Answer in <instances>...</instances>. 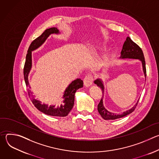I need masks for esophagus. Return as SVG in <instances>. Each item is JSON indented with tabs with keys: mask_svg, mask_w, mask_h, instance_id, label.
I'll use <instances>...</instances> for the list:
<instances>
[{
	"mask_svg": "<svg viewBox=\"0 0 159 159\" xmlns=\"http://www.w3.org/2000/svg\"><path fill=\"white\" fill-rule=\"evenodd\" d=\"M94 80V77L91 74H88L85 76V77L84 79V84L85 87L90 86L93 84Z\"/></svg>",
	"mask_w": 159,
	"mask_h": 159,
	"instance_id": "esophagus-1",
	"label": "esophagus"
}]
</instances>
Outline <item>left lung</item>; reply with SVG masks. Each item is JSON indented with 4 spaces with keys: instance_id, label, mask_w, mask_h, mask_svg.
<instances>
[{
    "instance_id": "1",
    "label": "left lung",
    "mask_w": 159,
    "mask_h": 159,
    "mask_svg": "<svg viewBox=\"0 0 159 159\" xmlns=\"http://www.w3.org/2000/svg\"><path fill=\"white\" fill-rule=\"evenodd\" d=\"M120 58H133V59H139L140 60L142 63V66H143V72L146 78L147 76V71H146V66H145V60L143 55V53L141 48L137 44H136L134 42H133L129 37H127L126 41H125L123 46V49L121 52V57ZM94 83L98 85L101 89L102 91V98H101L100 102L98 105V112L100 114V115L102 116V118L105 120H116L118 118H123L130 113H131L137 107L139 101L137 103H136V104L130 109L123 112V114L121 115H116L114 114V113L110 112L107 110L106 109V108L103 106V97H104V85L103 84L101 81V79H97L94 81Z\"/></svg>"
}]
</instances>
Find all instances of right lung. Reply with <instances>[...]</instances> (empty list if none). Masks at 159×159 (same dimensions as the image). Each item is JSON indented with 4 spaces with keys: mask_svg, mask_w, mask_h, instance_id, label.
<instances>
[{
    "mask_svg": "<svg viewBox=\"0 0 159 159\" xmlns=\"http://www.w3.org/2000/svg\"><path fill=\"white\" fill-rule=\"evenodd\" d=\"M59 33V31L57 28H51L45 30L39 37L36 38L32 41L28 48V53L26 57V61L24 66V77L26 87L28 91V95L34 106L44 114L53 116L64 117L69 115V112L72 110L74 104L75 93L79 88L83 87V80L80 79H77L73 81L68 87L66 89L63 95V104H61L60 106L55 107V106H50L46 104H41V102L36 100L34 96L33 95L30 89V86L28 80V74L32 66V58L31 52L39 48L41 45L45 41L47 38L51 34Z\"/></svg>",
    "mask_w": 159,
    "mask_h": 159,
    "instance_id": "add662e5",
    "label": "right lung"
}]
</instances>
